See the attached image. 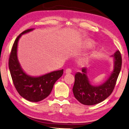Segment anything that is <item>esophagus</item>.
<instances>
[{"label":"esophagus","mask_w":129,"mask_h":129,"mask_svg":"<svg viewBox=\"0 0 129 129\" xmlns=\"http://www.w3.org/2000/svg\"><path fill=\"white\" fill-rule=\"evenodd\" d=\"M71 72H72V70L71 69H67L65 71V73L66 74H70Z\"/></svg>","instance_id":"obj_1"}]
</instances>
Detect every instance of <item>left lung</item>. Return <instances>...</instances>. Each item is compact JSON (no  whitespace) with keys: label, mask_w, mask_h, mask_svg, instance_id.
<instances>
[{"label":"left lung","mask_w":129,"mask_h":129,"mask_svg":"<svg viewBox=\"0 0 129 129\" xmlns=\"http://www.w3.org/2000/svg\"><path fill=\"white\" fill-rule=\"evenodd\" d=\"M114 69L110 77L104 83L98 86H92L86 75L87 69L83 68L82 73L75 75L73 91L75 98L85 105H94L109 97L113 91L122 67V56L119 50L114 54Z\"/></svg>","instance_id":"8db88e82"}]
</instances>
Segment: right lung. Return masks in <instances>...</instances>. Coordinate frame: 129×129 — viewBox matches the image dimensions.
Returning a JSON list of instances; mask_svg holds the SVG:
<instances>
[{
	"mask_svg": "<svg viewBox=\"0 0 129 129\" xmlns=\"http://www.w3.org/2000/svg\"><path fill=\"white\" fill-rule=\"evenodd\" d=\"M26 29L16 38L12 47L8 60L10 74L15 87L21 96L30 102H37L45 99L51 92L54 84L62 77L63 69L53 71L38 77L27 75L21 69L17 58V47L22 35L33 31Z\"/></svg>",
	"mask_w": 129,
	"mask_h": 129,
	"instance_id": "right-lung-1",
	"label": "right lung"
}]
</instances>
